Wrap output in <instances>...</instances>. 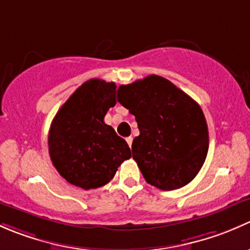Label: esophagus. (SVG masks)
Wrapping results in <instances>:
<instances>
[{
	"label": "esophagus",
	"mask_w": 250,
	"mask_h": 250,
	"mask_svg": "<svg viewBox=\"0 0 250 250\" xmlns=\"http://www.w3.org/2000/svg\"><path fill=\"white\" fill-rule=\"evenodd\" d=\"M126 142H127L128 146H130V148H131V146H132V137H127V138H126Z\"/></svg>",
	"instance_id": "1"
}]
</instances>
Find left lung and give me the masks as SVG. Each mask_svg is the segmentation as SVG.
Masks as SVG:
<instances>
[{
  "label": "left lung",
  "instance_id": "left-lung-1",
  "mask_svg": "<svg viewBox=\"0 0 250 250\" xmlns=\"http://www.w3.org/2000/svg\"><path fill=\"white\" fill-rule=\"evenodd\" d=\"M118 102L135 115L140 136L132 158L146 183L161 190L184 187L196 177L208 153V127L201 107L156 74L118 89Z\"/></svg>",
  "mask_w": 250,
  "mask_h": 250
}]
</instances>
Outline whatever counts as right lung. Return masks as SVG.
Returning a JSON list of instances; mask_svg holds the SVG:
<instances>
[{
    "mask_svg": "<svg viewBox=\"0 0 250 250\" xmlns=\"http://www.w3.org/2000/svg\"><path fill=\"white\" fill-rule=\"evenodd\" d=\"M115 89L113 82L90 79L69 96L51 122V163L62 178L82 189L104 187L131 158L124 138L104 120L117 104Z\"/></svg>",
    "mask_w": 250,
    "mask_h": 250,
    "instance_id": "add662e5",
    "label": "right lung"
}]
</instances>
